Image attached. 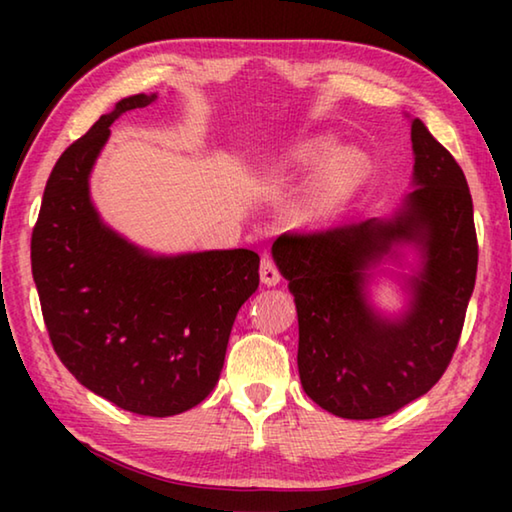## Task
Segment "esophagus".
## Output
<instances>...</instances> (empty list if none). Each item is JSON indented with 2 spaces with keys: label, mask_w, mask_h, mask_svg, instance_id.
Segmentation results:
<instances>
[{
  "label": "esophagus",
  "mask_w": 512,
  "mask_h": 512,
  "mask_svg": "<svg viewBox=\"0 0 512 512\" xmlns=\"http://www.w3.org/2000/svg\"><path fill=\"white\" fill-rule=\"evenodd\" d=\"M264 282H268V284H271V277H266V271H264Z\"/></svg>",
  "instance_id": "obj_1"
}]
</instances>
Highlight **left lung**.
I'll return each instance as SVG.
<instances>
[{
  "instance_id": "1",
  "label": "left lung",
  "mask_w": 512,
  "mask_h": 512,
  "mask_svg": "<svg viewBox=\"0 0 512 512\" xmlns=\"http://www.w3.org/2000/svg\"><path fill=\"white\" fill-rule=\"evenodd\" d=\"M155 99H121L60 155L33 225L31 271L65 368L119 409L167 418L214 391L237 311L259 287V257L244 248L155 257L99 219L92 164L115 119Z\"/></svg>"
}]
</instances>
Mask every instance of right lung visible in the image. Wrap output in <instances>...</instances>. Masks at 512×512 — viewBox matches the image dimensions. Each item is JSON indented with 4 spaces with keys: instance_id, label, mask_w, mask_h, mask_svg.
Here are the masks:
<instances>
[{
    "instance_id": "add662e5",
    "label": "right lung",
    "mask_w": 512,
    "mask_h": 512,
    "mask_svg": "<svg viewBox=\"0 0 512 512\" xmlns=\"http://www.w3.org/2000/svg\"><path fill=\"white\" fill-rule=\"evenodd\" d=\"M413 183L400 214L284 235L273 259L298 309V370L325 411L372 420L418 400L443 377L461 339L479 244L461 167L427 131L411 128ZM421 248L414 305L402 324L379 321L362 298V271L395 243Z\"/></svg>"
}]
</instances>
